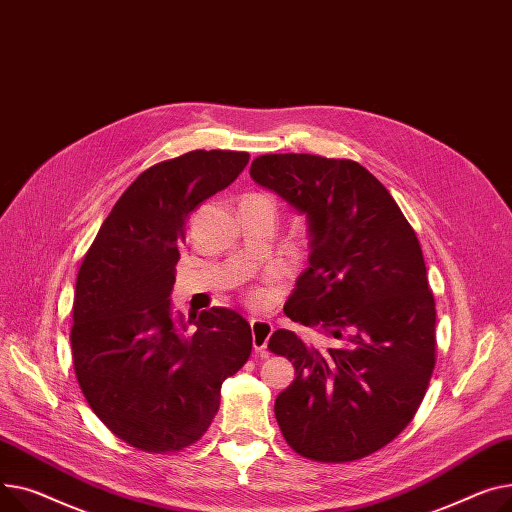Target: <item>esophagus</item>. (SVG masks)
I'll return each mask as SVG.
<instances>
[{
	"instance_id": "1",
	"label": "esophagus",
	"mask_w": 512,
	"mask_h": 512,
	"mask_svg": "<svg viewBox=\"0 0 512 512\" xmlns=\"http://www.w3.org/2000/svg\"><path fill=\"white\" fill-rule=\"evenodd\" d=\"M250 326H252V343H254V349L258 353H266V345H268V339L270 335H273V322L270 320H262V318H252L250 320Z\"/></svg>"
}]
</instances>
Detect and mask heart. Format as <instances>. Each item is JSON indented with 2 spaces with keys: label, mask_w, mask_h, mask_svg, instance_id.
<instances>
[{
  "label": "heart",
  "mask_w": 512,
  "mask_h": 512,
  "mask_svg": "<svg viewBox=\"0 0 512 512\" xmlns=\"http://www.w3.org/2000/svg\"><path fill=\"white\" fill-rule=\"evenodd\" d=\"M264 297H266V291H256L252 299H254V302L258 304V302H262V299H264Z\"/></svg>",
  "instance_id": "1"
}]
</instances>
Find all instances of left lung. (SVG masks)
<instances>
[{
    "label": "left lung",
    "instance_id": "1",
    "mask_svg": "<svg viewBox=\"0 0 512 512\" xmlns=\"http://www.w3.org/2000/svg\"><path fill=\"white\" fill-rule=\"evenodd\" d=\"M250 177L308 221L310 266L285 314L330 341L318 349L279 328L268 349L295 380L275 415L302 457H368L411 422L434 370L436 308L415 231L378 179L355 161L262 155Z\"/></svg>",
    "mask_w": 512,
    "mask_h": 512
}]
</instances>
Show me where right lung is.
I'll use <instances>...</instances> for the list:
<instances>
[{
    "label": "right lung",
    "instance_id": "1",
    "mask_svg": "<svg viewBox=\"0 0 512 512\" xmlns=\"http://www.w3.org/2000/svg\"><path fill=\"white\" fill-rule=\"evenodd\" d=\"M248 161L233 150H192L142 171L78 270L70 335L78 384L117 438L148 453L196 442L217 415L223 380L252 353L239 312L217 306L186 322L171 306L186 221Z\"/></svg>",
    "mask_w": 512,
    "mask_h": 512
}]
</instances>
